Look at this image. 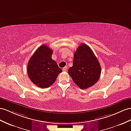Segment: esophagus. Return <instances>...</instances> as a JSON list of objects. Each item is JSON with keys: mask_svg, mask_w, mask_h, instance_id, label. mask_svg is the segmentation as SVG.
I'll list each match as a JSON object with an SVG mask.
<instances>
[{"mask_svg": "<svg viewBox=\"0 0 131 131\" xmlns=\"http://www.w3.org/2000/svg\"><path fill=\"white\" fill-rule=\"evenodd\" d=\"M67 70H68V67H66V66L64 67V68L62 69V70L63 71H66Z\"/></svg>", "mask_w": 131, "mask_h": 131, "instance_id": "esophagus-1", "label": "esophagus"}]
</instances>
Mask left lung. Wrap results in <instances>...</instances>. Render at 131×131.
<instances>
[{
    "label": "left lung",
    "mask_w": 131,
    "mask_h": 131,
    "mask_svg": "<svg viewBox=\"0 0 131 131\" xmlns=\"http://www.w3.org/2000/svg\"><path fill=\"white\" fill-rule=\"evenodd\" d=\"M68 72L80 89H86L98 81L101 68L97 59L89 46L81 43L74 53L73 66Z\"/></svg>",
    "instance_id": "8db88e82"
}]
</instances>
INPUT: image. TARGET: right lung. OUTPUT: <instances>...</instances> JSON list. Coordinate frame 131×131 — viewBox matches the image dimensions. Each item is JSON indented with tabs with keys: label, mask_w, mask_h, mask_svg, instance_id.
Segmentation results:
<instances>
[{
	"label": "right lung",
	"mask_w": 131,
	"mask_h": 131,
	"mask_svg": "<svg viewBox=\"0 0 131 131\" xmlns=\"http://www.w3.org/2000/svg\"><path fill=\"white\" fill-rule=\"evenodd\" d=\"M53 51L42 45L37 49L29 60L27 72L33 83L40 88H48L55 82L60 72L56 62L52 59Z\"/></svg>",
	"instance_id": "obj_1"
}]
</instances>
